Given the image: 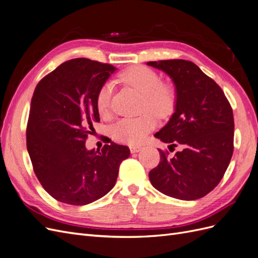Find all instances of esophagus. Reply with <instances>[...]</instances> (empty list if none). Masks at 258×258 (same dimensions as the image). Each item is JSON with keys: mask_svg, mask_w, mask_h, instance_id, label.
Returning <instances> with one entry per match:
<instances>
[{"mask_svg": "<svg viewBox=\"0 0 258 258\" xmlns=\"http://www.w3.org/2000/svg\"><path fill=\"white\" fill-rule=\"evenodd\" d=\"M141 150H142V147H140V146H131V147H130V152H131L132 154L139 153Z\"/></svg>", "mask_w": 258, "mask_h": 258, "instance_id": "1", "label": "esophagus"}]
</instances>
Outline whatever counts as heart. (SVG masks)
Instances as JSON below:
<instances>
[{"instance_id": "heart-1", "label": "heart", "mask_w": 258, "mask_h": 258, "mask_svg": "<svg viewBox=\"0 0 258 258\" xmlns=\"http://www.w3.org/2000/svg\"><path fill=\"white\" fill-rule=\"evenodd\" d=\"M120 80L144 96L143 110H147L158 117H166L173 111L175 104V90L169 84L161 83L159 74L146 67H135L120 75ZM113 84L105 83L97 95V108L101 115L110 111ZM156 119L151 113L138 117H123L113 123L111 135L117 142L124 144H139L155 128Z\"/></svg>"}]
</instances>
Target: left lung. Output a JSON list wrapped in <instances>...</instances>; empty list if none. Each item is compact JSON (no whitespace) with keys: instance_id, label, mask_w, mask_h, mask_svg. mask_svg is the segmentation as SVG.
I'll use <instances>...</instances> for the list:
<instances>
[{"instance_id":"1","label":"left lung","mask_w":258,"mask_h":258,"mask_svg":"<svg viewBox=\"0 0 258 258\" xmlns=\"http://www.w3.org/2000/svg\"><path fill=\"white\" fill-rule=\"evenodd\" d=\"M146 64L165 72L175 87L174 113L155 138L169 143L170 152L177 145L183 148L172 158L159 150L160 162L148 174L150 181L169 197H205L221 182L231 159L232 108L220 86L191 61L160 60Z\"/></svg>"}]
</instances>
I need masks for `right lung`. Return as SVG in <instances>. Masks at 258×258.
Listing matches in <instances>:
<instances>
[{"mask_svg": "<svg viewBox=\"0 0 258 258\" xmlns=\"http://www.w3.org/2000/svg\"><path fill=\"white\" fill-rule=\"evenodd\" d=\"M86 58L63 62L37 84L31 100L27 148L44 189L56 200L85 206L110 191L128 146L110 142L88 151L86 139L99 121L97 95L116 71Z\"/></svg>", "mask_w": 258, "mask_h": 258, "instance_id": "right-lung-1", "label": "right lung"}]
</instances>
